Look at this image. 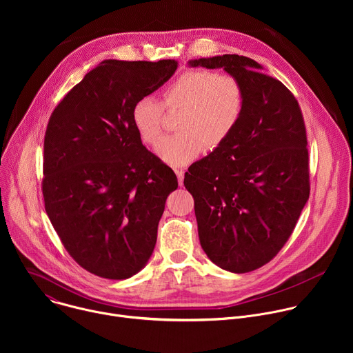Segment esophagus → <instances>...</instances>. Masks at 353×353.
Segmentation results:
<instances>
[{
  "mask_svg": "<svg viewBox=\"0 0 353 353\" xmlns=\"http://www.w3.org/2000/svg\"><path fill=\"white\" fill-rule=\"evenodd\" d=\"M184 169H176V174H177V179H179V184L183 185V180H184Z\"/></svg>",
  "mask_w": 353,
  "mask_h": 353,
  "instance_id": "esophagus-1",
  "label": "esophagus"
}]
</instances>
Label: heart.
Listing matches in <instances>:
<instances>
[{"mask_svg":"<svg viewBox=\"0 0 353 353\" xmlns=\"http://www.w3.org/2000/svg\"><path fill=\"white\" fill-rule=\"evenodd\" d=\"M162 100L145 96L131 109V123L139 138L154 145L162 135L165 108L181 113L176 134L157 146L158 157L179 168L194 162L201 154L221 148L241 121L245 92L239 78L210 70H187L162 89Z\"/></svg>","mask_w":353,"mask_h":353,"instance_id":"1","label":"heart"}]
</instances>
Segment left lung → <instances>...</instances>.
<instances>
[{
    "label": "left lung",
    "instance_id": "1",
    "mask_svg": "<svg viewBox=\"0 0 353 353\" xmlns=\"http://www.w3.org/2000/svg\"><path fill=\"white\" fill-rule=\"evenodd\" d=\"M243 83L245 108L230 138L192 163L199 243L222 270L244 274L270 263L289 240L310 195L306 125L293 93L244 56L198 59Z\"/></svg>",
    "mask_w": 353,
    "mask_h": 353
}]
</instances>
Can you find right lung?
<instances>
[{
    "label": "right lung",
    "mask_w": 353,
    "mask_h": 353,
    "mask_svg": "<svg viewBox=\"0 0 353 353\" xmlns=\"http://www.w3.org/2000/svg\"><path fill=\"white\" fill-rule=\"evenodd\" d=\"M174 60H105L50 116L41 192L68 254L88 272L127 279L155 248L174 172L142 145L131 123L138 99L162 86Z\"/></svg>",
    "instance_id": "obj_1"
}]
</instances>
